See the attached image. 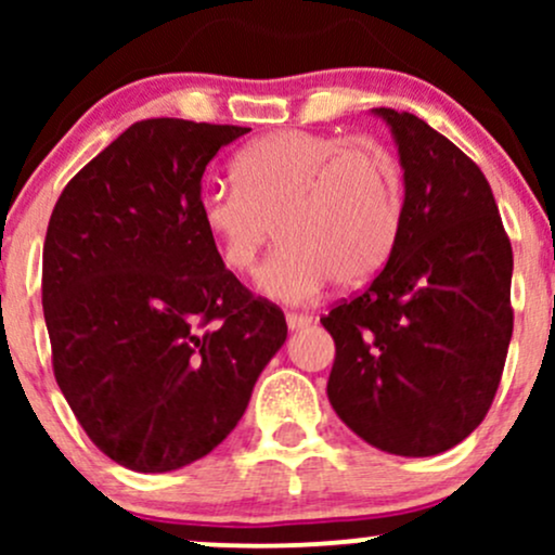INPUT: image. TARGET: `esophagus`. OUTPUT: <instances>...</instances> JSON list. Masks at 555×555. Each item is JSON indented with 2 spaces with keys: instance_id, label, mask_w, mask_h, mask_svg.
I'll use <instances>...</instances> for the list:
<instances>
[{
  "instance_id": "1",
  "label": "esophagus",
  "mask_w": 555,
  "mask_h": 555,
  "mask_svg": "<svg viewBox=\"0 0 555 555\" xmlns=\"http://www.w3.org/2000/svg\"><path fill=\"white\" fill-rule=\"evenodd\" d=\"M310 323H313V315H308V313H286V326H289L292 331L310 326Z\"/></svg>"
}]
</instances>
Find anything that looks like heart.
I'll use <instances>...</instances> for the list:
<instances>
[{
    "instance_id": "b5f03b06",
    "label": "heart",
    "mask_w": 555,
    "mask_h": 555,
    "mask_svg": "<svg viewBox=\"0 0 555 555\" xmlns=\"http://www.w3.org/2000/svg\"><path fill=\"white\" fill-rule=\"evenodd\" d=\"M234 184H206L197 216L221 263L256 269L276 229L282 245L258 271L260 292L308 302L334 279L358 286L391 258L404 182L391 151L313 130H276L234 156Z\"/></svg>"
}]
</instances>
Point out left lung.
Wrapping results in <instances>:
<instances>
[{
  "instance_id": "1",
  "label": "left lung",
  "mask_w": 555,
  "mask_h": 555,
  "mask_svg": "<svg viewBox=\"0 0 555 555\" xmlns=\"http://www.w3.org/2000/svg\"><path fill=\"white\" fill-rule=\"evenodd\" d=\"M404 169V221L384 271L321 318L328 401L399 456L451 449L488 415L512 341V242L480 167L410 112L375 109Z\"/></svg>"
}]
</instances>
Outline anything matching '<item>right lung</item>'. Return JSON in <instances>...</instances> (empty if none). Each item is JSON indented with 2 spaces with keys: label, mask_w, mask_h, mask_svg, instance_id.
<instances>
[{
  "label": "right lung",
  "mask_w": 555,
  "mask_h": 555,
  "mask_svg": "<svg viewBox=\"0 0 555 555\" xmlns=\"http://www.w3.org/2000/svg\"><path fill=\"white\" fill-rule=\"evenodd\" d=\"M250 127L130 125L56 201L41 302L80 428L135 473L214 451L286 339L284 313L221 263L197 216L208 162Z\"/></svg>",
  "instance_id": "obj_1"
}]
</instances>
